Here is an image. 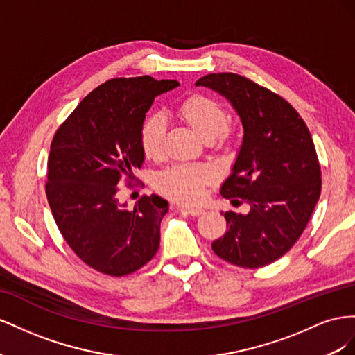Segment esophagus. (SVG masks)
Instances as JSON below:
<instances>
[{"mask_svg":"<svg viewBox=\"0 0 355 355\" xmlns=\"http://www.w3.org/2000/svg\"><path fill=\"white\" fill-rule=\"evenodd\" d=\"M183 211H186L187 214L193 216V217H198V216H202L205 212V209L202 208H198V207H183Z\"/></svg>","mask_w":355,"mask_h":355,"instance_id":"esophagus-1","label":"esophagus"}]
</instances>
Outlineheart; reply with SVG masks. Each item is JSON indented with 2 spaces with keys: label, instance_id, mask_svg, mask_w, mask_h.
<instances>
[{
  "label": "heart",
  "instance_id": "b5f03b06",
  "mask_svg": "<svg viewBox=\"0 0 355 355\" xmlns=\"http://www.w3.org/2000/svg\"><path fill=\"white\" fill-rule=\"evenodd\" d=\"M175 114L205 143L214 141L221 147L229 146V116L218 101L200 94L189 95L177 105ZM164 137L165 125L159 117H148L143 121L138 141L141 151L147 159L159 160L162 157ZM216 177V171L207 165L175 166L157 177L156 187L162 195L172 200L196 204L204 199L207 187Z\"/></svg>",
  "mask_w": 355,
  "mask_h": 355
}]
</instances>
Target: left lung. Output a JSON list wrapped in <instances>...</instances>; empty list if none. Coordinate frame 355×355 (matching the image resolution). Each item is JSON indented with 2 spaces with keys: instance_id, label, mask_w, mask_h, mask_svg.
I'll return each mask as SVG.
<instances>
[{
  "instance_id": "8db88e82",
  "label": "left lung",
  "mask_w": 355,
  "mask_h": 355,
  "mask_svg": "<svg viewBox=\"0 0 355 355\" xmlns=\"http://www.w3.org/2000/svg\"><path fill=\"white\" fill-rule=\"evenodd\" d=\"M196 86L225 96L244 128L220 193L250 209L223 212L227 230L212 251L241 268L266 266L296 244L320 199L321 169L309 129L286 99L247 77L208 74Z\"/></svg>"
}]
</instances>
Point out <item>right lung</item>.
<instances>
[{
  "mask_svg": "<svg viewBox=\"0 0 355 355\" xmlns=\"http://www.w3.org/2000/svg\"><path fill=\"white\" fill-rule=\"evenodd\" d=\"M180 86L150 76L113 78L92 90L53 137L46 195L67 244L87 266L129 275L155 257L168 202L141 198L134 211L117 193L146 156L139 128L156 96Z\"/></svg>",
  "mask_w": 355,
  "mask_h": 355,
  "instance_id": "obj_1",
  "label": "right lung"
}]
</instances>
